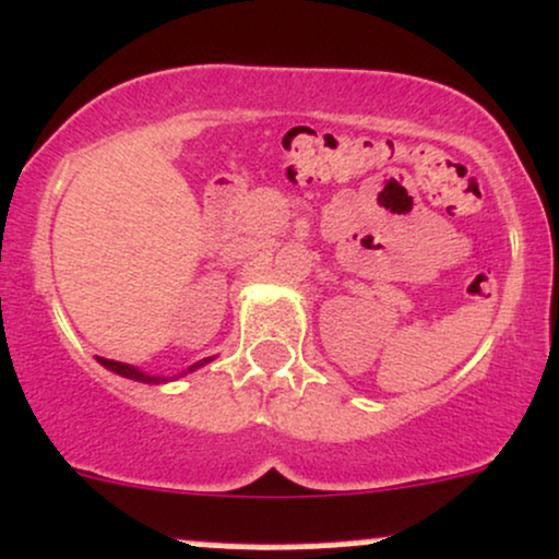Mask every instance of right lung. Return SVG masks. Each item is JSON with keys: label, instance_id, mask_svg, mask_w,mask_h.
I'll list each match as a JSON object with an SVG mask.
<instances>
[{"label": "right lung", "instance_id": "obj_1", "mask_svg": "<svg viewBox=\"0 0 559 559\" xmlns=\"http://www.w3.org/2000/svg\"><path fill=\"white\" fill-rule=\"evenodd\" d=\"M205 361H209V359H205ZM99 364H103V367H108L110 372L121 374V378H129V380H140V382H163V378H155V374H144V372H140V369L129 367V364H123V361L103 359V356H99ZM198 367H200V364H192V367H190V372H192V369H198ZM181 374H187V372H181Z\"/></svg>", "mask_w": 559, "mask_h": 559}]
</instances>
